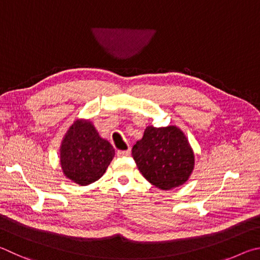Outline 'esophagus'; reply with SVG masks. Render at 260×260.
Wrapping results in <instances>:
<instances>
[{"label": "esophagus", "instance_id": "obj_1", "mask_svg": "<svg viewBox=\"0 0 260 260\" xmlns=\"http://www.w3.org/2000/svg\"><path fill=\"white\" fill-rule=\"evenodd\" d=\"M130 154V149H125V151H117V156H127Z\"/></svg>", "mask_w": 260, "mask_h": 260}]
</instances>
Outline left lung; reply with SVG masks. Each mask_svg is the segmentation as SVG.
<instances>
[{
	"instance_id": "left-lung-1",
	"label": "left lung",
	"mask_w": 260,
	"mask_h": 260,
	"mask_svg": "<svg viewBox=\"0 0 260 260\" xmlns=\"http://www.w3.org/2000/svg\"><path fill=\"white\" fill-rule=\"evenodd\" d=\"M133 156L145 178L165 190L183 185L194 167L192 148L174 125L147 126L143 138L133 147Z\"/></svg>"
}]
</instances>
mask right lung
I'll use <instances>...</instances> for the list:
<instances>
[{
	"instance_id": "add662e5",
	"label": "right lung",
	"mask_w": 260,
	"mask_h": 260,
	"mask_svg": "<svg viewBox=\"0 0 260 260\" xmlns=\"http://www.w3.org/2000/svg\"><path fill=\"white\" fill-rule=\"evenodd\" d=\"M114 155L115 149L90 122L76 121L62 140L60 163L66 177L84 186L104 175Z\"/></svg>"
}]
</instances>
